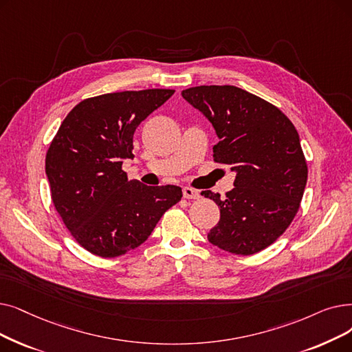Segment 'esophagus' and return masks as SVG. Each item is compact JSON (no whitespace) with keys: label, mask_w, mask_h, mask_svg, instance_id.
Masks as SVG:
<instances>
[{"label":"esophagus","mask_w":352,"mask_h":352,"mask_svg":"<svg viewBox=\"0 0 352 352\" xmlns=\"http://www.w3.org/2000/svg\"><path fill=\"white\" fill-rule=\"evenodd\" d=\"M182 194H184L186 198H191V200H197V198H200V192H198L194 188H191V187L182 188Z\"/></svg>","instance_id":"34e87169"}]
</instances>
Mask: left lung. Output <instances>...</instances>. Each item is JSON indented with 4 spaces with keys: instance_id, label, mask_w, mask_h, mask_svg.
Masks as SVG:
<instances>
[{
    "instance_id": "8db88e82",
    "label": "left lung",
    "mask_w": 352,
    "mask_h": 352,
    "mask_svg": "<svg viewBox=\"0 0 352 352\" xmlns=\"http://www.w3.org/2000/svg\"><path fill=\"white\" fill-rule=\"evenodd\" d=\"M181 95L216 131L214 161L236 173L226 197L201 192L220 208L208 241L244 256L266 249L292 223L307 186L298 131L276 106L236 86H197Z\"/></svg>"
}]
</instances>
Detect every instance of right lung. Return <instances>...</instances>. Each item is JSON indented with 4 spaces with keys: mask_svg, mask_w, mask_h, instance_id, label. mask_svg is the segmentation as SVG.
I'll list each match as a JSON object with an SVG mask.
<instances>
[{
    "mask_svg": "<svg viewBox=\"0 0 352 352\" xmlns=\"http://www.w3.org/2000/svg\"><path fill=\"white\" fill-rule=\"evenodd\" d=\"M174 94L171 89L118 91L82 100L60 125L45 155L52 200L82 248L116 257L138 248L162 214L177 204V186L128 181L133 133Z\"/></svg>",
    "mask_w": 352,
    "mask_h": 352,
    "instance_id": "right-lung-1",
    "label": "right lung"
}]
</instances>
